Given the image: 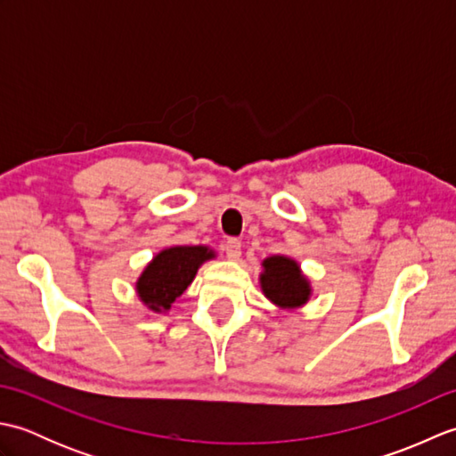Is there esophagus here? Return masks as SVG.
I'll list each match as a JSON object with an SVG mask.
<instances>
[{
	"instance_id": "34e87169",
	"label": "esophagus",
	"mask_w": 456,
	"mask_h": 456,
	"mask_svg": "<svg viewBox=\"0 0 456 456\" xmlns=\"http://www.w3.org/2000/svg\"><path fill=\"white\" fill-rule=\"evenodd\" d=\"M240 248H243V243H240L239 239H235V237H231V239H227L225 240V255L229 256V258H239L240 256Z\"/></svg>"
}]
</instances>
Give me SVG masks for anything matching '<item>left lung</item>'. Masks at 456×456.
Masks as SVG:
<instances>
[{"mask_svg":"<svg viewBox=\"0 0 456 456\" xmlns=\"http://www.w3.org/2000/svg\"><path fill=\"white\" fill-rule=\"evenodd\" d=\"M265 296L280 307H297L307 302L309 284L299 266L286 256L265 260V274L260 276Z\"/></svg>","mask_w":456,"mask_h":456,"instance_id":"obj_1","label":"left lung"}]
</instances>
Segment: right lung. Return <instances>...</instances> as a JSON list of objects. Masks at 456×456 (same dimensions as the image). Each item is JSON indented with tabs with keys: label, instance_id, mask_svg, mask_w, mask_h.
<instances>
[{
	"label": "right lung",
	"instance_id": "add662e5",
	"mask_svg": "<svg viewBox=\"0 0 456 456\" xmlns=\"http://www.w3.org/2000/svg\"><path fill=\"white\" fill-rule=\"evenodd\" d=\"M213 253L206 247H172L154 256L137 282L139 296L154 312L170 309L183 294L203 260Z\"/></svg>",
	"mask_w": 456,
	"mask_h": 456
}]
</instances>
